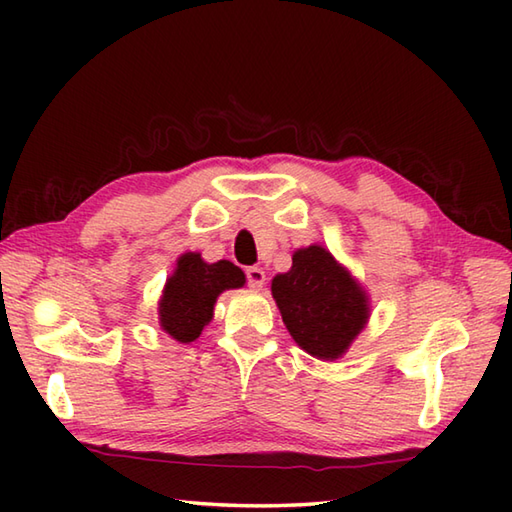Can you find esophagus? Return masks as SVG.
I'll use <instances>...</instances> for the list:
<instances>
[{
	"mask_svg": "<svg viewBox=\"0 0 512 512\" xmlns=\"http://www.w3.org/2000/svg\"><path fill=\"white\" fill-rule=\"evenodd\" d=\"M246 277H248V284L255 290H262L266 284V273H264V268H259V266L246 268Z\"/></svg>",
	"mask_w": 512,
	"mask_h": 512,
	"instance_id": "esophagus-1",
	"label": "esophagus"
}]
</instances>
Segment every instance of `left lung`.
Returning a JSON list of instances; mask_svg holds the SVG:
<instances>
[{
  "instance_id": "obj_1",
  "label": "left lung",
  "mask_w": 512,
  "mask_h": 512,
  "mask_svg": "<svg viewBox=\"0 0 512 512\" xmlns=\"http://www.w3.org/2000/svg\"><path fill=\"white\" fill-rule=\"evenodd\" d=\"M270 290L292 339L319 361L341 358L372 314L367 290L321 244L297 248Z\"/></svg>"
}]
</instances>
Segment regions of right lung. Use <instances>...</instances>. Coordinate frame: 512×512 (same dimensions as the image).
Instances as JSON below:
<instances>
[{
	"label": "right lung",
	"instance_id": "obj_1",
	"mask_svg": "<svg viewBox=\"0 0 512 512\" xmlns=\"http://www.w3.org/2000/svg\"><path fill=\"white\" fill-rule=\"evenodd\" d=\"M244 286V270L228 259L209 264L200 253H182L158 301L160 330L178 343H193L211 323L217 297Z\"/></svg>",
	"mask_w": 512,
	"mask_h": 512
}]
</instances>
